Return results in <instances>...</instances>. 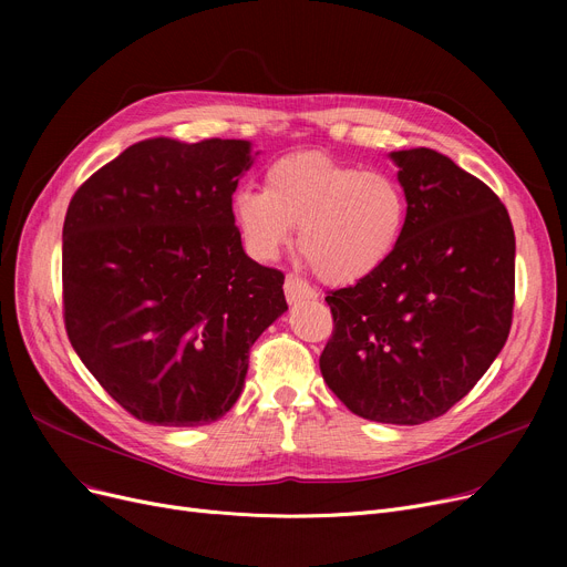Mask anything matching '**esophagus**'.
<instances>
[{"mask_svg": "<svg viewBox=\"0 0 567 567\" xmlns=\"http://www.w3.org/2000/svg\"><path fill=\"white\" fill-rule=\"evenodd\" d=\"M285 296L289 303H301V301H312L317 299V289L310 287L301 276L289 274L285 280Z\"/></svg>", "mask_w": 567, "mask_h": 567, "instance_id": "1", "label": "esophagus"}]
</instances>
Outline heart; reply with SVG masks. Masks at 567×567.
<instances>
[{
  "instance_id": "obj_1",
  "label": "heart",
  "mask_w": 567,
  "mask_h": 567,
  "mask_svg": "<svg viewBox=\"0 0 567 567\" xmlns=\"http://www.w3.org/2000/svg\"><path fill=\"white\" fill-rule=\"evenodd\" d=\"M234 220L257 259H274L299 227V248L319 278L355 282L398 250L409 204L398 178L321 152L278 158L264 188H238Z\"/></svg>"
}]
</instances>
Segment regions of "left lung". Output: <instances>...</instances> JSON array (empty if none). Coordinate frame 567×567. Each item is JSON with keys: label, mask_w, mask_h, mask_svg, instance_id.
<instances>
[{"label": "left lung", "mask_w": 567, "mask_h": 567, "mask_svg": "<svg viewBox=\"0 0 567 567\" xmlns=\"http://www.w3.org/2000/svg\"><path fill=\"white\" fill-rule=\"evenodd\" d=\"M409 216L398 250L326 293L319 368L355 415L421 425L455 406L508 340L515 231L498 195L434 148L391 154Z\"/></svg>", "instance_id": "1"}]
</instances>
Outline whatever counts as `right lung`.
Here are the masks:
<instances>
[{
  "label": "right lung",
  "mask_w": 567,
  "mask_h": 567,
  "mask_svg": "<svg viewBox=\"0 0 567 567\" xmlns=\"http://www.w3.org/2000/svg\"><path fill=\"white\" fill-rule=\"evenodd\" d=\"M250 142L148 137L94 172L64 220L66 333L103 391L148 425L216 423L285 274L252 261L231 195Z\"/></svg>",
  "instance_id": "obj_1"
}]
</instances>
